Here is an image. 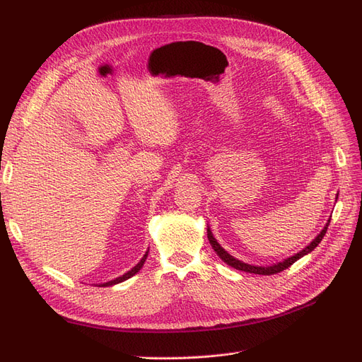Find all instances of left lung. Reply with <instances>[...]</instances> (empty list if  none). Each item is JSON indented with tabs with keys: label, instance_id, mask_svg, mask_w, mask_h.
I'll return each mask as SVG.
<instances>
[{
	"label": "left lung",
	"instance_id": "1",
	"mask_svg": "<svg viewBox=\"0 0 362 362\" xmlns=\"http://www.w3.org/2000/svg\"><path fill=\"white\" fill-rule=\"evenodd\" d=\"M329 222H331V218H329V221H327L326 226L322 229L320 234L317 235L308 246H306L305 249H302V250L299 252V254H296V255H293V257H290V258H287V259H284L282 262H276V264L266 266V267H262V266H250V264H246V262L240 261V259H237V258L229 255L228 252H226L221 245L217 243V240L213 237V233L210 231V228H206V237H208V240H210V243H211L213 249L216 250V254H217L218 257H221L222 261L226 262L228 266H231V267H234V269H237V270L247 272V273H255V275H275V273H279V272H282V270L288 269V267L293 264V262H296L299 258L305 257L306 254H310V252H313L317 246H319V243L322 242V238L325 237V234H326V231H327V226H329Z\"/></svg>",
	"mask_w": 362,
	"mask_h": 362
}]
</instances>
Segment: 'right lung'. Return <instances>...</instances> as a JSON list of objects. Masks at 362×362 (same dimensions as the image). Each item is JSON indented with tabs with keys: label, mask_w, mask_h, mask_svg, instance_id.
<instances>
[{
	"label": "right lung",
	"mask_w": 362,
	"mask_h": 362,
	"mask_svg": "<svg viewBox=\"0 0 362 362\" xmlns=\"http://www.w3.org/2000/svg\"><path fill=\"white\" fill-rule=\"evenodd\" d=\"M149 250V249H148ZM146 257H148V252L146 254L144 255V258H141L137 264L131 269V270H128L125 275H122V276H119V278H116V279H113V281H108V282H104V284H100V287H110V286H115V284H119V282H124V281H127V279H129L131 276H134L136 273L144 267V264H145V261H146Z\"/></svg>",
	"instance_id": "obj_1"
}]
</instances>
